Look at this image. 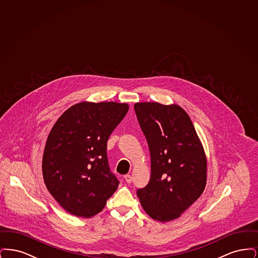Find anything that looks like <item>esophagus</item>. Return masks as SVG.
Instances as JSON below:
<instances>
[{"label": "esophagus", "instance_id": "obj_1", "mask_svg": "<svg viewBox=\"0 0 258 258\" xmlns=\"http://www.w3.org/2000/svg\"><path fill=\"white\" fill-rule=\"evenodd\" d=\"M124 180H125V182L127 183V184H131L132 183V181H133V177L131 176V175H128V174H126V175H124Z\"/></svg>", "mask_w": 258, "mask_h": 258}]
</instances>
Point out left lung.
<instances>
[{"label":"left lung","instance_id":"obj_1","mask_svg":"<svg viewBox=\"0 0 258 258\" xmlns=\"http://www.w3.org/2000/svg\"><path fill=\"white\" fill-rule=\"evenodd\" d=\"M135 114L151 155V178L136 194L155 221L178 219L202 195L207 160L194 123L177 104L137 102Z\"/></svg>","mask_w":258,"mask_h":258}]
</instances>
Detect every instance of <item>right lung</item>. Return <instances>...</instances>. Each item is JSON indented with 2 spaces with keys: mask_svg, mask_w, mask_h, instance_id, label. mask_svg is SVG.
<instances>
[{
  "mask_svg": "<svg viewBox=\"0 0 258 258\" xmlns=\"http://www.w3.org/2000/svg\"><path fill=\"white\" fill-rule=\"evenodd\" d=\"M127 111L126 103L84 101L64 111L53 125L42 158L43 180L70 214L94 217L118 188L106 148Z\"/></svg>",
  "mask_w": 258,
  "mask_h": 258,
  "instance_id": "obj_1",
  "label": "right lung"
}]
</instances>
